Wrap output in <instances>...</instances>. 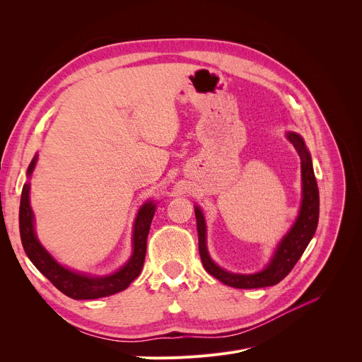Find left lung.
I'll return each mask as SVG.
<instances>
[{"label": "left lung", "mask_w": 362, "mask_h": 362, "mask_svg": "<svg viewBox=\"0 0 362 362\" xmlns=\"http://www.w3.org/2000/svg\"><path fill=\"white\" fill-rule=\"evenodd\" d=\"M286 138L293 144L300 157L302 204L296 221L293 223L286 236L280 240L272 261L262 272L255 274H236L218 267L206 251L205 218L201 208L195 206L199 255L204 264V269L206 273H210L213 277L227 284V286H232L236 289H257L274 286V284L281 281L291 273V270L295 267V264L302 257L303 251L307 250L308 243L311 242L315 233L320 214V195L317 180L314 176L311 156L305 146V142H303V139L298 133L288 132Z\"/></svg>", "instance_id": "obj_1"}]
</instances>
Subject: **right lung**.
<instances>
[{
  "label": "right lung",
  "mask_w": 362,
  "mask_h": 362,
  "mask_svg": "<svg viewBox=\"0 0 362 362\" xmlns=\"http://www.w3.org/2000/svg\"><path fill=\"white\" fill-rule=\"evenodd\" d=\"M35 164L36 156L28 167L29 177L35 168ZM29 189L30 185L25 183L21 198V211H18V227H21L23 248L35 267L60 292L73 299L104 298L124 291L139 276L146 254V238L149 233V226L156 213L154 202L148 201L139 208L135 224H133V254L130 259L114 274L105 277H92L63 267L37 240L33 229V213L29 204Z\"/></svg>",
  "instance_id": "1"
}]
</instances>
